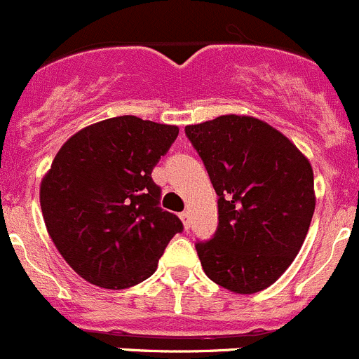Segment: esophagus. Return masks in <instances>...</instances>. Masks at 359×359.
<instances>
[{
	"label": "esophagus",
	"mask_w": 359,
	"mask_h": 359,
	"mask_svg": "<svg viewBox=\"0 0 359 359\" xmlns=\"http://www.w3.org/2000/svg\"><path fill=\"white\" fill-rule=\"evenodd\" d=\"M180 218H181V222H183V225H184V229H190V212L188 211H183L180 215Z\"/></svg>",
	"instance_id": "obj_1"
}]
</instances>
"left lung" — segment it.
<instances>
[{
  "label": "left lung",
  "mask_w": 359,
  "mask_h": 359,
  "mask_svg": "<svg viewBox=\"0 0 359 359\" xmlns=\"http://www.w3.org/2000/svg\"><path fill=\"white\" fill-rule=\"evenodd\" d=\"M184 133L218 195V230L195 244L205 276L241 295L269 288L309 232L316 208L311 162L255 116L222 115Z\"/></svg>",
  "instance_id": "1"
}]
</instances>
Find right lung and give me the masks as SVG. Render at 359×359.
I'll use <instances>...</instances> for the list:
<instances>
[{
  "instance_id": "1",
  "label": "right lung",
  "mask_w": 359,
  "mask_h": 359,
  "mask_svg": "<svg viewBox=\"0 0 359 359\" xmlns=\"http://www.w3.org/2000/svg\"><path fill=\"white\" fill-rule=\"evenodd\" d=\"M176 126L115 116L83 127L60 147L40 184L45 226L80 278L123 290L150 278L183 230L158 205L151 171L178 137Z\"/></svg>"
}]
</instances>
